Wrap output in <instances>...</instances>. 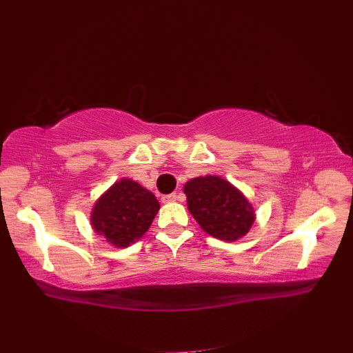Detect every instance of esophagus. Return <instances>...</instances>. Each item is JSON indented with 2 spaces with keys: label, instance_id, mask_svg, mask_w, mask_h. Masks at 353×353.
<instances>
[{
  "label": "esophagus",
  "instance_id": "obj_1",
  "mask_svg": "<svg viewBox=\"0 0 353 353\" xmlns=\"http://www.w3.org/2000/svg\"><path fill=\"white\" fill-rule=\"evenodd\" d=\"M161 201H163V203H174V201H176V194L164 195V196L161 198Z\"/></svg>",
  "mask_w": 353,
  "mask_h": 353
}]
</instances>
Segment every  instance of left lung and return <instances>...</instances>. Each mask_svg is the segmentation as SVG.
Segmentation results:
<instances>
[{"label": "left lung", "mask_w": 353, "mask_h": 353, "mask_svg": "<svg viewBox=\"0 0 353 353\" xmlns=\"http://www.w3.org/2000/svg\"><path fill=\"white\" fill-rule=\"evenodd\" d=\"M188 205L196 223L223 241L245 235L255 221L254 210L241 192L219 176H198L184 185Z\"/></svg>", "instance_id": "8db88e82"}]
</instances>
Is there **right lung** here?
<instances>
[{
	"mask_svg": "<svg viewBox=\"0 0 353 353\" xmlns=\"http://www.w3.org/2000/svg\"><path fill=\"white\" fill-rule=\"evenodd\" d=\"M158 209L159 203L152 192L125 178L98 199L92 225L117 248H128L148 232Z\"/></svg>",
	"mask_w": 353,
	"mask_h": 353,
	"instance_id": "obj_1",
	"label": "right lung"
}]
</instances>
